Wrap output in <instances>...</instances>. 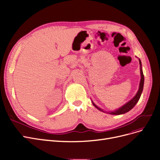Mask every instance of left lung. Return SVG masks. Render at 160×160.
Listing matches in <instances>:
<instances>
[{
	"mask_svg": "<svg viewBox=\"0 0 160 160\" xmlns=\"http://www.w3.org/2000/svg\"><path fill=\"white\" fill-rule=\"evenodd\" d=\"M139 60V64H140V71H141V81H140V84H139V88H138V92L137 93V94L135 95V96L133 97V99H131L129 102H128L127 103L125 104L124 105H123L122 107H121L120 108H119L118 109L115 110L114 111H110V112H107V111H104L102 109H101V108L97 107L95 104L92 101L93 105L95 106V108H97L99 110L102 111L103 112H107L108 114H114V115H120V114H123L126 113L130 110H131L133 108L135 105L137 104V102L139 100L141 93L142 92V89H143V86H144V74H143V72H142V64H141V60L138 59Z\"/></svg>",
	"mask_w": 160,
	"mask_h": 160,
	"instance_id": "obj_1",
	"label": "left lung"
}]
</instances>
